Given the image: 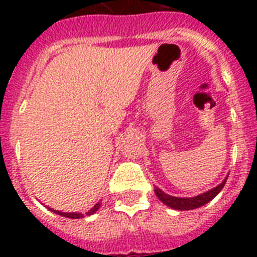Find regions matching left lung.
<instances>
[{"mask_svg":"<svg viewBox=\"0 0 257 257\" xmlns=\"http://www.w3.org/2000/svg\"><path fill=\"white\" fill-rule=\"evenodd\" d=\"M225 181H227V179L224 180L221 184H219L217 187L211 189V191L201 193L199 196H195V197H175V196H169L161 191L160 188H155V193H156L157 197L165 205H168V207L173 208V209H177V211H189V209H196V208L203 207L207 203H209L215 196L219 195L220 191L225 185Z\"/></svg>","mask_w":257,"mask_h":257,"instance_id":"1","label":"left lung"}]
</instances>
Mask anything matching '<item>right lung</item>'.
<instances>
[{
  "label": "right lung",
  "instance_id": "1",
  "mask_svg": "<svg viewBox=\"0 0 257 257\" xmlns=\"http://www.w3.org/2000/svg\"><path fill=\"white\" fill-rule=\"evenodd\" d=\"M98 208H100V203H97L96 205L92 208V209H89V211L86 212V215H88V216L93 215V213H94V212H96ZM49 209H50V208H49ZM50 211H53V209H50ZM53 212H54V213H57V215H61V216H65V217H69V219H82V217H85V215H84V213H77V212H72V213H69V212L66 213V212H60V211H53Z\"/></svg>",
  "mask_w": 257,
  "mask_h": 257
}]
</instances>
